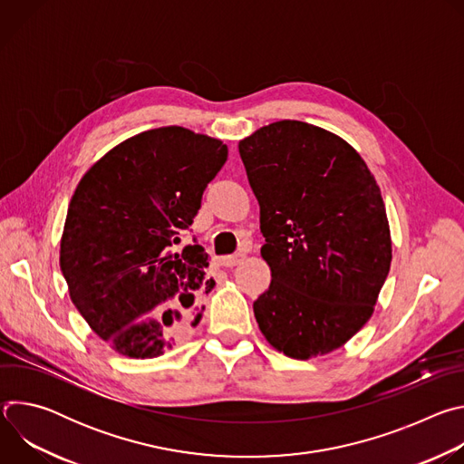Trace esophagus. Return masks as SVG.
<instances>
[{"instance_id":"esophagus-1","label":"esophagus","mask_w":464,"mask_h":464,"mask_svg":"<svg viewBox=\"0 0 464 464\" xmlns=\"http://www.w3.org/2000/svg\"><path fill=\"white\" fill-rule=\"evenodd\" d=\"M244 253H235V255H227V256H222L220 258V264L222 266H226V268H233V266H237V264H240L242 260H244Z\"/></svg>"}]
</instances>
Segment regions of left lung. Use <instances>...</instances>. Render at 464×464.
Listing matches in <instances>:
<instances>
[{
	"label": "left lung",
	"instance_id": "8db88e82",
	"mask_svg": "<svg viewBox=\"0 0 464 464\" xmlns=\"http://www.w3.org/2000/svg\"><path fill=\"white\" fill-rule=\"evenodd\" d=\"M238 152L272 270L253 303L260 333L288 358L333 353L369 321L391 268L380 187L345 140L303 121L262 126Z\"/></svg>",
	"mask_w": 464,
	"mask_h": 464
}]
</instances>
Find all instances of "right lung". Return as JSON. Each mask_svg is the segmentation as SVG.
<instances>
[{
    "mask_svg": "<svg viewBox=\"0 0 464 464\" xmlns=\"http://www.w3.org/2000/svg\"><path fill=\"white\" fill-rule=\"evenodd\" d=\"M226 160L220 140L163 126L119 143L79 181L60 270L81 315L115 353L161 356L202 319L208 253L198 244L172 253V244Z\"/></svg>",
    "mask_w": 464,
    "mask_h": 464,
    "instance_id": "add662e5",
    "label": "right lung"
}]
</instances>
